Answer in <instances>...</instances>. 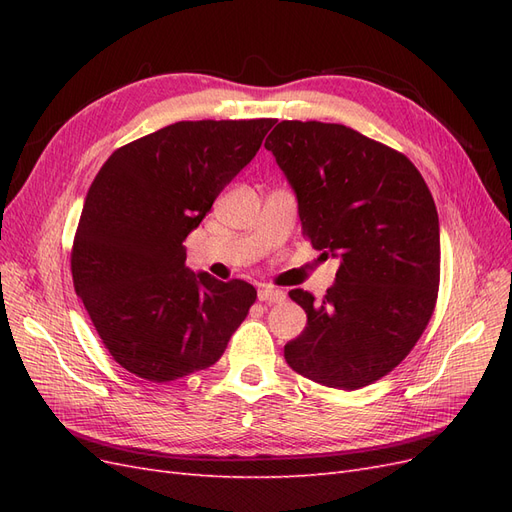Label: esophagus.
<instances>
[{
	"instance_id": "1",
	"label": "esophagus",
	"mask_w": 512,
	"mask_h": 512,
	"mask_svg": "<svg viewBox=\"0 0 512 512\" xmlns=\"http://www.w3.org/2000/svg\"><path fill=\"white\" fill-rule=\"evenodd\" d=\"M258 299L267 303H282L286 299V292L273 286H260L258 288Z\"/></svg>"
}]
</instances>
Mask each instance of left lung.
<instances>
[{"label": "left lung", "instance_id": "obj_1", "mask_svg": "<svg viewBox=\"0 0 512 512\" xmlns=\"http://www.w3.org/2000/svg\"><path fill=\"white\" fill-rule=\"evenodd\" d=\"M265 147L297 194L303 235L342 260L322 301L288 292L307 327L284 346L286 363L331 389H361L406 359L436 307V203L404 153L339 123L280 121Z\"/></svg>", "mask_w": 512, "mask_h": 512}]
</instances>
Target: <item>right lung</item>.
<instances>
[{"instance_id": "add662e5", "label": "right lung", "mask_w": 512, "mask_h": 512, "mask_svg": "<svg viewBox=\"0 0 512 512\" xmlns=\"http://www.w3.org/2000/svg\"><path fill=\"white\" fill-rule=\"evenodd\" d=\"M275 119L177 121L119 147L85 196L74 290L113 359L149 382L207 369L256 288L185 267L183 241L252 162Z\"/></svg>"}]
</instances>
